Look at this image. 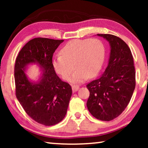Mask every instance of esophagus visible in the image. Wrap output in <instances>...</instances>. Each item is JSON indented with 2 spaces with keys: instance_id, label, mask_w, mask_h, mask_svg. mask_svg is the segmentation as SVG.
Listing matches in <instances>:
<instances>
[{
  "instance_id": "obj_1",
  "label": "esophagus",
  "mask_w": 148,
  "mask_h": 148,
  "mask_svg": "<svg viewBox=\"0 0 148 148\" xmlns=\"http://www.w3.org/2000/svg\"><path fill=\"white\" fill-rule=\"evenodd\" d=\"M72 91L74 92L77 91V90L79 89V86H72Z\"/></svg>"
}]
</instances>
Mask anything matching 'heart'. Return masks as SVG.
Segmentation results:
<instances>
[{"label":"heart","mask_w":148,"mask_h":148,"mask_svg":"<svg viewBox=\"0 0 148 148\" xmlns=\"http://www.w3.org/2000/svg\"><path fill=\"white\" fill-rule=\"evenodd\" d=\"M59 56L53 59L56 71L65 80L70 78L74 64L76 71L72 74V83H80L99 73L103 64L105 48L99 39L72 40L60 50Z\"/></svg>","instance_id":"obj_1"}]
</instances>
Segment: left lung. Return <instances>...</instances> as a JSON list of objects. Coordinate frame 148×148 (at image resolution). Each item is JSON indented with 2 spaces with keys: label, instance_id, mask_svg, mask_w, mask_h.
<instances>
[{
  "label": "left lung",
  "instance_id": "8db88e82",
  "mask_svg": "<svg viewBox=\"0 0 148 148\" xmlns=\"http://www.w3.org/2000/svg\"><path fill=\"white\" fill-rule=\"evenodd\" d=\"M109 42L110 55L107 68L98 78L87 85L89 97L87 107L95 118L111 121L129 104L136 86L135 69L131 49L119 37L98 34Z\"/></svg>",
  "mask_w": 148,
  "mask_h": 148
}]
</instances>
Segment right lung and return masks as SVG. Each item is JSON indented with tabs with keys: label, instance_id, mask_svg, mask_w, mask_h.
Listing matches in <instances>:
<instances>
[{
	"label": "right lung",
	"instance_id": "right-lung-1",
	"mask_svg": "<svg viewBox=\"0 0 148 148\" xmlns=\"http://www.w3.org/2000/svg\"><path fill=\"white\" fill-rule=\"evenodd\" d=\"M63 40L35 38L22 47L14 66L16 95L26 113L38 123L51 126L64 119L72 87L55 72L53 53ZM38 63L43 69L41 80L32 83L24 72L27 64Z\"/></svg>",
	"mask_w": 148,
	"mask_h": 148
}]
</instances>
